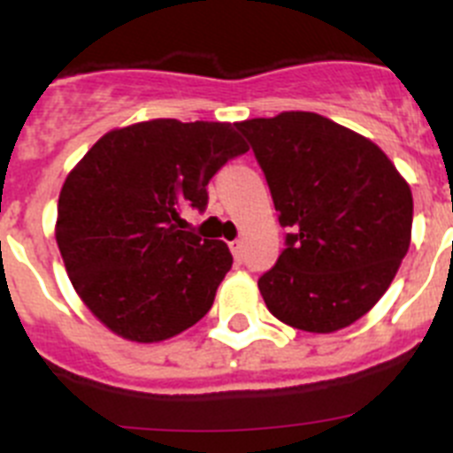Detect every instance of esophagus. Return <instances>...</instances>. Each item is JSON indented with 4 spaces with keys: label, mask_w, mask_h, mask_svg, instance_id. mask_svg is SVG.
<instances>
[{
    "label": "esophagus",
    "mask_w": 453,
    "mask_h": 453,
    "mask_svg": "<svg viewBox=\"0 0 453 453\" xmlns=\"http://www.w3.org/2000/svg\"><path fill=\"white\" fill-rule=\"evenodd\" d=\"M229 250L231 254H234L235 261H242V240H234V242L229 245Z\"/></svg>",
    "instance_id": "obj_1"
}]
</instances>
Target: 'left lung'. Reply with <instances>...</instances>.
<instances>
[{
    "label": "left lung",
    "mask_w": 453,
    "mask_h": 453,
    "mask_svg": "<svg viewBox=\"0 0 453 453\" xmlns=\"http://www.w3.org/2000/svg\"><path fill=\"white\" fill-rule=\"evenodd\" d=\"M270 186L286 250L258 279L270 313L334 334L374 306L411 245L413 195L372 140L306 111L235 124Z\"/></svg>",
    "instance_id": "1"
}]
</instances>
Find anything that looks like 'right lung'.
I'll return each instance as SVG.
<instances>
[{"label": "right lung", "instance_id": "1", "mask_svg": "<svg viewBox=\"0 0 453 453\" xmlns=\"http://www.w3.org/2000/svg\"><path fill=\"white\" fill-rule=\"evenodd\" d=\"M250 150L229 122L150 119L108 131L67 174L56 242L90 313L134 342H161L211 311L231 270L222 240L183 231L208 181Z\"/></svg>", "mask_w": 453, "mask_h": 453}]
</instances>
